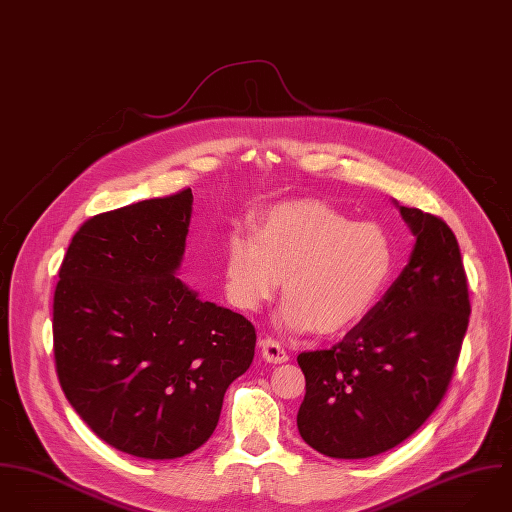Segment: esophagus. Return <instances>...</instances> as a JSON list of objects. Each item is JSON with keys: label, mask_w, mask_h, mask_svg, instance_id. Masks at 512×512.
<instances>
[{"label": "esophagus", "mask_w": 512, "mask_h": 512, "mask_svg": "<svg viewBox=\"0 0 512 512\" xmlns=\"http://www.w3.org/2000/svg\"><path fill=\"white\" fill-rule=\"evenodd\" d=\"M261 354L269 364H283L289 360V354L275 338H263L261 340Z\"/></svg>", "instance_id": "esophagus-1"}]
</instances>
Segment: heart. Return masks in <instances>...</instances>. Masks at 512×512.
<instances>
[{"mask_svg":"<svg viewBox=\"0 0 512 512\" xmlns=\"http://www.w3.org/2000/svg\"><path fill=\"white\" fill-rule=\"evenodd\" d=\"M392 273L394 241L380 223L314 200L271 207L257 217L255 237L233 233L223 253L227 299L253 312L283 283L279 320L293 332L350 330L378 305Z\"/></svg>","mask_w":512,"mask_h":512,"instance_id":"heart-1","label":"heart"}]
</instances>
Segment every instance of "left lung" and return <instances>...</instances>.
<instances>
[{"label": "left lung", "mask_w": 512, "mask_h": 512, "mask_svg": "<svg viewBox=\"0 0 512 512\" xmlns=\"http://www.w3.org/2000/svg\"><path fill=\"white\" fill-rule=\"evenodd\" d=\"M415 237L408 265L330 350L299 354L307 380L299 433L334 459L380 455L439 406L469 324L467 277L449 225L394 200Z\"/></svg>", "instance_id": "8db88e82"}]
</instances>
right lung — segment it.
<instances>
[{
  "mask_svg": "<svg viewBox=\"0 0 512 512\" xmlns=\"http://www.w3.org/2000/svg\"><path fill=\"white\" fill-rule=\"evenodd\" d=\"M192 190L91 217L53 299L61 388L114 449L184 457L211 437L229 384L255 356L253 324L202 301L178 271Z\"/></svg>",
  "mask_w": 512,
  "mask_h": 512,
  "instance_id": "right-lung-1",
  "label": "right lung"
}]
</instances>
